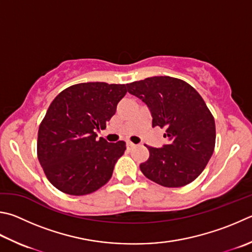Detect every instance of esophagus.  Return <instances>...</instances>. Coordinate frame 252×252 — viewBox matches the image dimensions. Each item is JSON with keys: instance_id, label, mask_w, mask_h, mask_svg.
Wrapping results in <instances>:
<instances>
[{"instance_id": "34e87169", "label": "esophagus", "mask_w": 252, "mask_h": 252, "mask_svg": "<svg viewBox=\"0 0 252 252\" xmlns=\"http://www.w3.org/2000/svg\"><path fill=\"white\" fill-rule=\"evenodd\" d=\"M135 146V144H133L132 143V142H126V148L129 149V150H131V149H133Z\"/></svg>"}]
</instances>
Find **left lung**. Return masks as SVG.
<instances>
[{
  "instance_id": "obj_1",
  "label": "left lung",
  "mask_w": 252,
  "mask_h": 252,
  "mask_svg": "<svg viewBox=\"0 0 252 252\" xmlns=\"http://www.w3.org/2000/svg\"><path fill=\"white\" fill-rule=\"evenodd\" d=\"M152 114V126L165 129L167 143L148 146V161L140 164L145 177L164 187H182L199 176L212 158L216 127L204 99L184 80L155 76L126 85Z\"/></svg>"
}]
</instances>
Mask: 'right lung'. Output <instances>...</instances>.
<instances>
[{
	"label": "right lung",
	"mask_w": 252,
	"mask_h": 252,
	"mask_svg": "<svg viewBox=\"0 0 252 252\" xmlns=\"http://www.w3.org/2000/svg\"><path fill=\"white\" fill-rule=\"evenodd\" d=\"M126 94V85L84 82L63 90L38 129L37 158L48 181L63 193H94L112 176L126 142L97 139Z\"/></svg>",
	"instance_id": "right-lung-1"
}]
</instances>
